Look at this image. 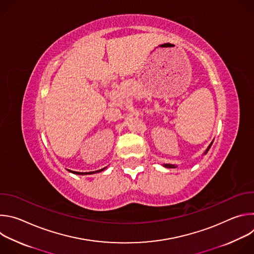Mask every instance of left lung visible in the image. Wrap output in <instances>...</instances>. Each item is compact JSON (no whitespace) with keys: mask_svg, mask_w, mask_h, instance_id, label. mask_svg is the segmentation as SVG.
Masks as SVG:
<instances>
[{"mask_svg":"<svg viewBox=\"0 0 254 254\" xmlns=\"http://www.w3.org/2000/svg\"><path fill=\"white\" fill-rule=\"evenodd\" d=\"M210 147H211V144H210V146H209V147H208V149H207V150H206V152H205V154H206V153H207V152H208V151H209V149H210ZM164 166H165V167H166V168H176V167H175V166H174V165H171V164H165V165H164Z\"/></svg>","mask_w":254,"mask_h":254,"instance_id":"1","label":"left lung"}]
</instances>
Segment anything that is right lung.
Returning a JSON list of instances; mask_svg holds the SVG:
<instances>
[{
	"label": "right lung",
	"mask_w": 254,
	"mask_h": 254,
	"mask_svg": "<svg viewBox=\"0 0 254 254\" xmlns=\"http://www.w3.org/2000/svg\"><path fill=\"white\" fill-rule=\"evenodd\" d=\"M106 168V167H105ZM105 168H103V169H100V170H97V171H95V172H88V173H80V172H72V173H74V174H78V175H86V174H93V173H98V172H101V171H103Z\"/></svg>",
	"instance_id": "add662e5"
}]
</instances>
